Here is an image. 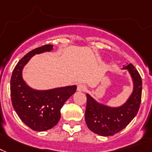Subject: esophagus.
<instances>
[{
	"mask_svg": "<svg viewBox=\"0 0 152 152\" xmlns=\"http://www.w3.org/2000/svg\"><path fill=\"white\" fill-rule=\"evenodd\" d=\"M77 89V91H79V92H84V91L86 90V86L84 84H78Z\"/></svg>",
	"mask_w": 152,
	"mask_h": 152,
	"instance_id": "esophagus-1",
	"label": "esophagus"
}]
</instances>
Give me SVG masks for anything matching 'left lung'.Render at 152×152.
<instances>
[{
	"label": "left lung",
	"mask_w": 152,
	"mask_h": 152,
	"mask_svg": "<svg viewBox=\"0 0 152 152\" xmlns=\"http://www.w3.org/2000/svg\"><path fill=\"white\" fill-rule=\"evenodd\" d=\"M128 70L133 83V89L124 104L111 107L97 102L87 94L85 120L90 131L102 136H113L125 128L136 116L140 106L142 79L132 63L122 68Z\"/></svg>",
	"instance_id": "left-lung-1"
}]
</instances>
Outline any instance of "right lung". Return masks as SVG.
I'll return each instance as SVG.
<instances>
[{"label": "right lung", "mask_w": 152, "mask_h": 152, "mask_svg": "<svg viewBox=\"0 0 152 152\" xmlns=\"http://www.w3.org/2000/svg\"><path fill=\"white\" fill-rule=\"evenodd\" d=\"M52 50L53 45L47 44L31 50L19 61L12 75V106L21 121L34 131H47L55 127L61 117V108L77 89L74 85L39 90L29 86L23 79V69L31 57Z\"/></svg>", "instance_id": "1"}]
</instances>
